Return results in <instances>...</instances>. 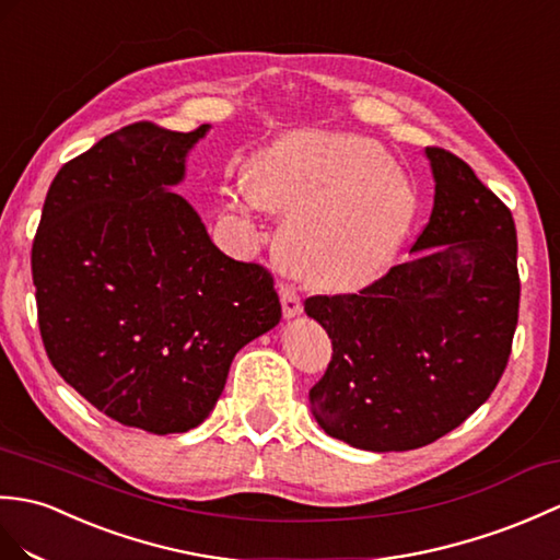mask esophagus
I'll return each instance as SVG.
<instances>
[{"mask_svg":"<svg viewBox=\"0 0 560 560\" xmlns=\"http://www.w3.org/2000/svg\"><path fill=\"white\" fill-rule=\"evenodd\" d=\"M279 293H281V307H283V317H295L303 312L301 295L293 289L291 283H279Z\"/></svg>","mask_w":560,"mask_h":560,"instance_id":"obj_1","label":"esophagus"}]
</instances>
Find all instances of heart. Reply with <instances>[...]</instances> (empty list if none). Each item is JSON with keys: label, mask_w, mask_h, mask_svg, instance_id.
I'll list each match as a JSON object with an SVG mask.
<instances>
[{"label": "heart", "mask_w": 560, "mask_h": 560, "mask_svg": "<svg viewBox=\"0 0 560 560\" xmlns=\"http://www.w3.org/2000/svg\"><path fill=\"white\" fill-rule=\"evenodd\" d=\"M248 192L289 212L279 231L283 262L324 285H358L396 253L415 214V190L374 140L295 133L248 172Z\"/></svg>", "instance_id": "obj_1"}]
</instances>
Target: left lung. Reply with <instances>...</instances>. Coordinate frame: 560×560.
Returning <instances> with one entry per match:
<instances>
[{"label": "left lung", "instance_id": "8db88e82", "mask_svg": "<svg viewBox=\"0 0 560 560\" xmlns=\"http://www.w3.org/2000/svg\"><path fill=\"white\" fill-rule=\"evenodd\" d=\"M434 207L415 257L360 293L312 295L331 362L310 408L334 439L410 451L463 424L509 365L520 307L509 207L444 148H427Z\"/></svg>", "mask_w": 560, "mask_h": 560}]
</instances>
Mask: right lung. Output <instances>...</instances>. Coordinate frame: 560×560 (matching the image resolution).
Wrapping results in <instances>:
<instances>
[{"instance_id":"right-lung-1","label":"right lung","mask_w":560,"mask_h":560,"mask_svg":"<svg viewBox=\"0 0 560 560\" xmlns=\"http://www.w3.org/2000/svg\"><path fill=\"white\" fill-rule=\"evenodd\" d=\"M138 121L67 162L47 190L31 267L47 358L126 427H198L238 350L281 319L275 277L207 236L168 188L207 133Z\"/></svg>"}]
</instances>
